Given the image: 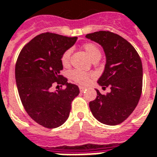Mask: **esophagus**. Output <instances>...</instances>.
I'll return each instance as SVG.
<instances>
[{
  "instance_id": "esophagus-1",
  "label": "esophagus",
  "mask_w": 157,
  "mask_h": 157,
  "mask_svg": "<svg viewBox=\"0 0 157 157\" xmlns=\"http://www.w3.org/2000/svg\"><path fill=\"white\" fill-rule=\"evenodd\" d=\"M79 88H80V91H81V93H83L84 91H86V87H83V86H80Z\"/></svg>"
}]
</instances>
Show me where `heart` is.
<instances>
[{
	"label": "heart",
	"instance_id": "b5f03b06",
	"mask_svg": "<svg viewBox=\"0 0 157 157\" xmlns=\"http://www.w3.org/2000/svg\"><path fill=\"white\" fill-rule=\"evenodd\" d=\"M83 49L86 50V54L92 60L95 58H100L101 51L98 47L94 43H86L83 45ZM71 50L70 49L65 50L61 56V63L63 67H68L70 64V57H71ZM94 75L92 73H88L86 71L80 70H72L69 73V77L71 81L79 85H86L92 78Z\"/></svg>",
	"mask_w": 157,
	"mask_h": 157
}]
</instances>
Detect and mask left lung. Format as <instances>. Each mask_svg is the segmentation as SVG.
I'll return each mask as SVG.
<instances>
[{
	"label": "left lung",
	"mask_w": 157,
	"mask_h": 157,
	"mask_svg": "<svg viewBox=\"0 0 157 157\" xmlns=\"http://www.w3.org/2000/svg\"><path fill=\"white\" fill-rule=\"evenodd\" d=\"M86 36L103 46L107 61L98 83L103 89H111L105 95L96 90L97 97L90 102V111L103 124H119L139 103L143 89L141 59L134 46L116 33L98 31Z\"/></svg>",
	"instance_id": "left-lung-1"
}]
</instances>
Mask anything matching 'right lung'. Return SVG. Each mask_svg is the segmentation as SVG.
<instances>
[{"mask_svg": "<svg viewBox=\"0 0 157 157\" xmlns=\"http://www.w3.org/2000/svg\"><path fill=\"white\" fill-rule=\"evenodd\" d=\"M76 39L41 33L23 46L16 62V84L22 104L33 121L48 129L66 121L71 101L80 93L78 86L68 83L60 73L62 54ZM54 83L66 88L52 92L50 88Z\"/></svg>", "mask_w": 157, "mask_h": 157, "instance_id": "add662e5", "label": "right lung"}]
</instances>
